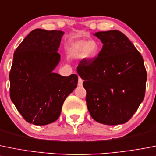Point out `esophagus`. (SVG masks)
I'll return each mask as SVG.
<instances>
[{
    "label": "esophagus",
    "mask_w": 156,
    "mask_h": 156,
    "mask_svg": "<svg viewBox=\"0 0 156 156\" xmlns=\"http://www.w3.org/2000/svg\"><path fill=\"white\" fill-rule=\"evenodd\" d=\"M82 84H83V80L81 79V78H80V77H78V85L79 86V87H81V86H82Z\"/></svg>",
    "instance_id": "esophagus-1"
}]
</instances>
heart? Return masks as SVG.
Here are the masks:
<instances>
[{"label": "heart", "instance_id": "heart-1", "mask_svg": "<svg viewBox=\"0 0 156 156\" xmlns=\"http://www.w3.org/2000/svg\"><path fill=\"white\" fill-rule=\"evenodd\" d=\"M98 45L94 40H77L71 43L69 47V54L71 56L77 57L81 55L82 58H91L97 54Z\"/></svg>", "mask_w": 156, "mask_h": 156}]
</instances>
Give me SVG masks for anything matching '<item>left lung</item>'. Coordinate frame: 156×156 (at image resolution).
I'll return each instance as SVG.
<instances>
[{"mask_svg": "<svg viewBox=\"0 0 156 156\" xmlns=\"http://www.w3.org/2000/svg\"><path fill=\"white\" fill-rule=\"evenodd\" d=\"M94 36L103 43L101 52L95 58H83L77 67L84 81L87 109L98 123L123 124L144 99L147 73L143 56L120 31Z\"/></svg>", "mask_w": 156, "mask_h": 156, "instance_id": "1", "label": "left lung"}]
</instances>
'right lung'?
<instances>
[{"instance_id":"obj_1","label":"right lung","mask_w":156,"mask_h":156,"mask_svg":"<svg viewBox=\"0 0 156 156\" xmlns=\"http://www.w3.org/2000/svg\"><path fill=\"white\" fill-rule=\"evenodd\" d=\"M64 32L36 29L13 54L10 96L27 122L43 126L59 117L66 98L75 90L78 75L53 72L60 61L57 52Z\"/></svg>"}]
</instances>
